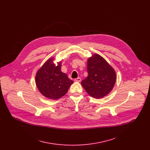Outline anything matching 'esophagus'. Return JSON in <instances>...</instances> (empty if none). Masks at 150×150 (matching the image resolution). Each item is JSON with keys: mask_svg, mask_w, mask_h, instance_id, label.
<instances>
[{"mask_svg": "<svg viewBox=\"0 0 150 150\" xmlns=\"http://www.w3.org/2000/svg\"><path fill=\"white\" fill-rule=\"evenodd\" d=\"M81 80V79L80 78H78L75 79L74 81H76V82H80Z\"/></svg>", "mask_w": 150, "mask_h": 150, "instance_id": "34e87169", "label": "esophagus"}]
</instances>
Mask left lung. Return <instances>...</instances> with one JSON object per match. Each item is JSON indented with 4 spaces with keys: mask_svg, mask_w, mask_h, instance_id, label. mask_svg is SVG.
<instances>
[{
    "mask_svg": "<svg viewBox=\"0 0 150 150\" xmlns=\"http://www.w3.org/2000/svg\"><path fill=\"white\" fill-rule=\"evenodd\" d=\"M87 71L88 75L81 84L90 96L100 98L111 91L116 81V74L103 58L96 54L89 58Z\"/></svg>",
    "mask_w": 150,
    "mask_h": 150,
    "instance_id": "1",
    "label": "left lung"
}]
</instances>
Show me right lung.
Listing matches in <instances>:
<instances>
[{"mask_svg":"<svg viewBox=\"0 0 150 150\" xmlns=\"http://www.w3.org/2000/svg\"><path fill=\"white\" fill-rule=\"evenodd\" d=\"M36 84L40 92L47 98L57 100L66 94L73 83L61 71V62L57 66L48 59L36 73Z\"/></svg>","mask_w":150,"mask_h":150,"instance_id":"add662e5","label":"right lung"}]
</instances>
